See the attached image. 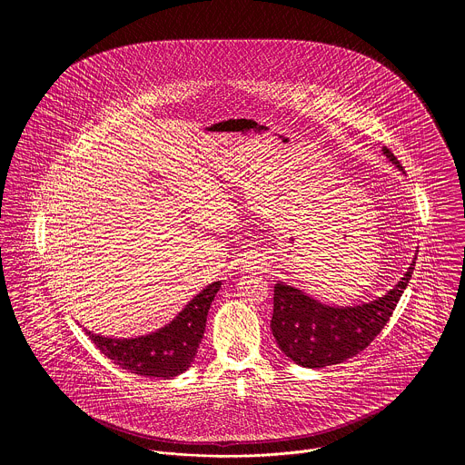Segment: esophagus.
Here are the masks:
<instances>
[{
	"mask_svg": "<svg viewBox=\"0 0 465 465\" xmlns=\"http://www.w3.org/2000/svg\"><path fill=\"white\" fill-rule=\"evenodd\" d=\"M246 267H248V269H252V271H255V269H261V267H262V257H261L259 253H253V255H250V257L246 259Z\"/></svg>",
	"mask_w": 465,
	"mask_h": 465,
	"instance_id": "esophagus-1",
	"label": "esophagus"
}]
</instances>
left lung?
<instances>
[{
    "instance_id": "obj_1",
    "label": "left lung",
    "mask_w": 465,
    "mask_h": 465,
    "mask_svg": "<svg viewBox=\"0 0 465 465\" xmlns=\"http://www.w3.org/2000/svg\"><path fill=\"white\" fill-rule=\"evenodd\" d=\"M382 154L403 171L400 160L386 147H382ZM414 267L416 255L403 278L384 296L350 307L325 305L303 291L278 282L271 329L280 350L296 364L316 370L359 355L390 320L412 278Z\"/></svg>"
}]
</instances>
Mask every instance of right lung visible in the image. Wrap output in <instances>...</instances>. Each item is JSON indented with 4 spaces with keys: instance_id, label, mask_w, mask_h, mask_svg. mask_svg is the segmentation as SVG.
I'll return each mask as SVG.
<instances>
[{
    "instance_id": "right-lung-1",
    "label": "right lung",
    "mask_w": 465,
    "mask_h": 465,
    "mask_svg": "<svg viewBox=\"0 0 465 465\" xmlns=\"http://www.w3.org/2000/svg\"><path fill=\"white\" fill-rule=\"evenodd\" d=\"M213 282L198 292L167 325L136 339H112L84 329L92 342L119 368L153 379H173L194 361L201 344L210 305L221 289Z\"/></svg>"
}]
</instances>
